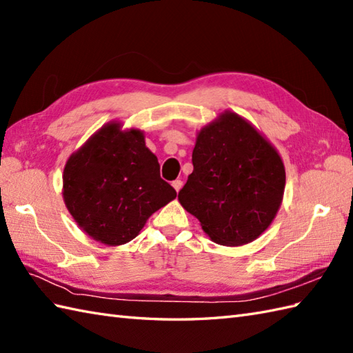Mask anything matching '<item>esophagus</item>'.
Wrapping results in <instances>:
<instances>
[{
    "label": "esophagus",
    "mask_w": 353,
    "mask_h": 353,
    "mask_svg": "<svg viewBox=\"0 0 353 353\" xmlns=\"http://www.w3.org/2000/svg\"><path fill=\"white\" fill-rule=\"evenodd\" d=\"M182 186H183L182 181H174V182H172V188H174L177 192L182 190Z\"/></svg>",
    "instance_id": "1"
}]
</instances>
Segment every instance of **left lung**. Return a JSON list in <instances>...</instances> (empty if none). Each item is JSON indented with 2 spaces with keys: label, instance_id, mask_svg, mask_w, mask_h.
<instances>
[{
  "label": "left lung",
  "instance_id": "1",
  "mask_svg": "<svg viewBox=\"0 0 353 353\" xmlns=\"http://www.w3.org/2000/svg\"><path fill=\"white\" fill-rule=\"evenodd\" d=\"M192 165L179 201L214 243L243 245L272 224L282 203L285 167L277 150L244 118L226 110L203 127Z\"/></svg>",
  "mask_w": 353,
  "mask_h": 353
}]
</instances>
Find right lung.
Returning a JSON list of instances; mask_svg holds the SVG:
<instances>
[{"mask_svg":"<svg viewBox=\"0 0 353 353\" xmlns=\"http://www.w3.org/2000/svg\"><path fill=\"white\" fill-rule=\"evenodd\" d=\"M177 196L161 179L157 157L144 133L109 123L70 156L63 170V200L76 223L95 241H132L148 216Z\"/></svg>","mask_w":353,"mask_h":353,"instance_id":"obj_1","label":"right lung"}]
</instances>
